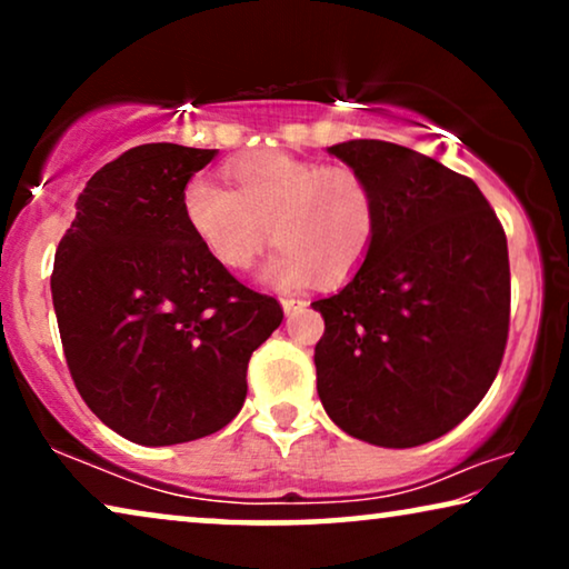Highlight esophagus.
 <instances>
[{"label":"esophagus","mask_w":569,"mask_h":569,"mask_svg":"<svg viewBox=\"0 0 569 569\" xmlns=\"http://www.w3.org/2000/svg\"><path fill=\"white\" fill-rule=\"evenodd\" d=\"M306 306H308V300H302V298H282V308H284L287 316L300 313V310Z\"/></svg>","instance_id":"obj_1"}]
</instances>
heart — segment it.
Returning a JSON list of instances; mask_svg holds the SVG:
<instances>
[{"label":"heart","mask_w":569,"mask_h":569,"mask_svg":"<svg viewBox=\"0 0 569 569\" xmlns=\"http://www.w3.org/2000/svg\"><path fill=\"white\" fill-rule=\"evenodd\" d=\"M228 176L232 189L193 176L181 197L186 224L220 267H251L271 232L279 246L263 279L277 287L313 277L341 284L368 261L378 236V199L357 168L259 152L232 162Z\"/></svg>","instance_id":"b5f03b06"}]
</instances>
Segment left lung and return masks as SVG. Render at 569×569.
Here are the masks:
<instances>
[{
    "instance_id": "8db88e82",
    "label": "left lung",
    "mask_w": 569,
    "mask_h": 569,
    "mask_svg": "<svg viewBox=\"0 0 569 569\" xmlns=\"http://www.w3.org/2000/svg\"><path fill=\"white\" fill-rule=\"evenodd\" d=\"M331 154L368 178L378 236L345 290L316 300L318 396L380 448H415L477 409L510 329L508 238L479 186L409 147L352 139Z\"/></svg>"
}]
</instances>
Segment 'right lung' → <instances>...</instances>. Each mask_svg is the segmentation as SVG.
I'll use <instances>...</instances> for the list:
<instances>
[{
	"label": "right lung",
	"mask_w": 569,
	"mask_h": 569,
	"mask_svg": "<svg viewBox=\"0 0 569 569\" xmlns=\"http://www.w3.org/2000/svg\"><path fill=\"white\" fill-rule=\"evenodd\" d=\"M217 150L139 144L90 178L53 256L51 295L77 391L139 446L222 430L246 370L282 323L277 298L240 284L183 220L189 178Z\"/></svg>",
	"instance_id": "1"
}]
</instances>
